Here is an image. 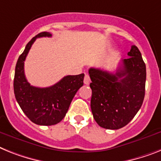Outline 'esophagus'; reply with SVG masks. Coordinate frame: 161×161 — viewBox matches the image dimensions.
<instances>
[{
  "label": "esophagus",
  "mask_w": 161,
  "mask_h": 161,
  "mask_svg": "<svg viewBox=\"0 0 161 161\" xmlns=\"http://www.w3.org/2000/svg\"><path fill=\"white\" fill-rule=\"evenodd\" d=\"M83 83H84V84H86V85L90 84V83H91V79H90V77H89L88 74H85Z\"/></svg>",
  "instance_id": "obj_1"
}]
</instances>
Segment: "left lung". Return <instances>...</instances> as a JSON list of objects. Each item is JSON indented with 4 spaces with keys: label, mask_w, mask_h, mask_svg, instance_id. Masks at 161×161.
<instances>
[{
    "label": "left lung",
    "mask_w": 161,
    "mask_h": 161,
    "mask_svg": "<svg viewBox=\"0 0 161 161\" xmlns=\"http://www.w3.org/2000/svg\"><path fill=\"white\" fill-rule=\"evenodd\" d=\"M128 59L121 60L115 74L89 69L92 83L91 109L101 128L119 129L136 115L145 97L146 64L136 46H132Z\"/></svg>",
    "instance_id": "left-lung-1"
}]
</instances>
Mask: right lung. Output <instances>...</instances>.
<instances>
[{
	"instance_id": "1",
	"label": "right lung",
	"mask_w": 161,
	"mask_h": 161,
	"mask_svg": "<svg viewBox=\"0 0 161 161\" xmlns=\"http://www.w3.org/2000/svg\"><path fill=\"white\" fill-rule=\"evenodd\" d=\"M51 37L50 32H40L27 44L15 66L14 92L16 101L29 119L38 125L49 126L64 118L78 90L83 85L84 74L67 75L53 86H31L24 74V60L37 37Z\"/></svg>"
}]
</instances>
